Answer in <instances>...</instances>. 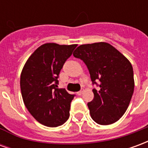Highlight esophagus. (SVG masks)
<instances>
[{
  "mask_svg": "<svg viewBox=\"0 0 148 148\" xmlns=\"http://www.w3.org/2000/svg\"><path fill=\"white\" fill-rule=\"evenodd\" d=\"M77 93V95H82V94L83 93V90H80V91H78Z\"/></svg>",
  "mask_w": 148,
  "mask_h": 148,
  "instance_id": "esophagus-1",
  "label": "esophagus"
}]
</instances>
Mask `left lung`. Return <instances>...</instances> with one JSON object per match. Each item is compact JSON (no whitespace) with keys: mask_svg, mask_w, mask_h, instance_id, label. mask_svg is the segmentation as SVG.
I'll return each instance as SVG.
<instances>
[{"mask_svg":"<svg viewBox=\"0 0 148 148\" xmlns=\"http://www.w3.org/2000/svg\"><path fill=\"white\" fill-rule=\"evenodd\" d=\"M73 55L85 62L93 84L100 87L98 91L93 89L94 97L88 103L92 119L101 125L116 122L127 110L134 92L131 62L105 42L80 45Z\"/></svg>","mask_w":148,"mask_h":148,"instance_id":"8db88e82","label":"left lung"}]
</instances>
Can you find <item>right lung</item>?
<instances>
[{
  "label": "right lung",
  "mask_w": 148,
  "mask_h": 148,
  "mask_svg": "<svg viewBox=\"0 0 148 148\" xmlns=\"http://www.w3.org/2000/svg\"><path fill=\"white\" fill-rule=\"evenodd\" d=\"M77 44L47 42L32 54L21 74V90L26 108L38 122L58 127L70 116L74 95L58 89V77L65 62Z\"/></svg>",
  "instance_id": "1"
}]
</instances>
